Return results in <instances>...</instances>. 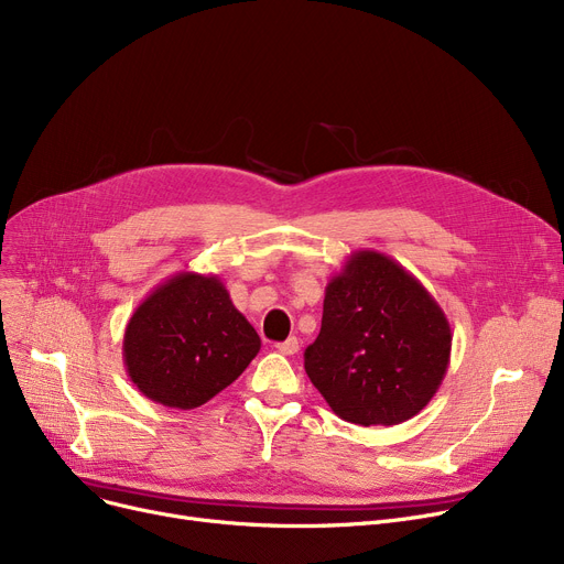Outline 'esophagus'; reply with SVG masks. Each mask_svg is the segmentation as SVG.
Wrapping results in <instances>:
<instances>
[{"label": "esophagus", "instance_id": "34e87169", "mask_svg": "<svg viewBox=\"0 0 564 564\" xmlns=\"http://www.w3.org/2000/svg\"><path fill=\"white\" fill-rule=\"evenodd\" d=\"M299 348H301V341H299L296 337H289L286 341H280V344H278V351H280V354H284V356L299 354Z\"/></svg>", "mask_w": 564, "mask_h": 564}]
</instances>
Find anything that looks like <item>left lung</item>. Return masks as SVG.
<instances>
[{"instance_id":"8db88e82","label":"left lung","mask_w":564,"mask_h":564,"mask_svg":"<svg viewBox=\"0 0 564 564\" xmlns=\"http://www.w3.org/2000/svg\"><path fill=\"white\" fill-rule=\"evenodd\" d=\"M449 351V321L432 293L388 254L358 250L326 286L305 371L341 420L390 426L432 401Z\"/></svg>"}]
</instances>
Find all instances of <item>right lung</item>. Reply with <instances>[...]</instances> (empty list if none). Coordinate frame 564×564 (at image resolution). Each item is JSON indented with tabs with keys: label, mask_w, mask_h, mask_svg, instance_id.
Listing matches in <instances>:
<instances>
[{
	"label": "right lung",
	"mask_w": 564,
	"mask_h": 564,
	"mask_svg": "<svg viewBox=\"0 0 564 564\" xmlns=\"http://www.w3.org/2000/svg\"><path fill=\"white\" fill-rule=\"evenodd\" d=\"M261 339L218 275L176 273L132 312L123 333L130 381L155 404L191 411L234 383Z\"/></svg>",
	"instance_id": "right-lung-1"
}]
</instances>
